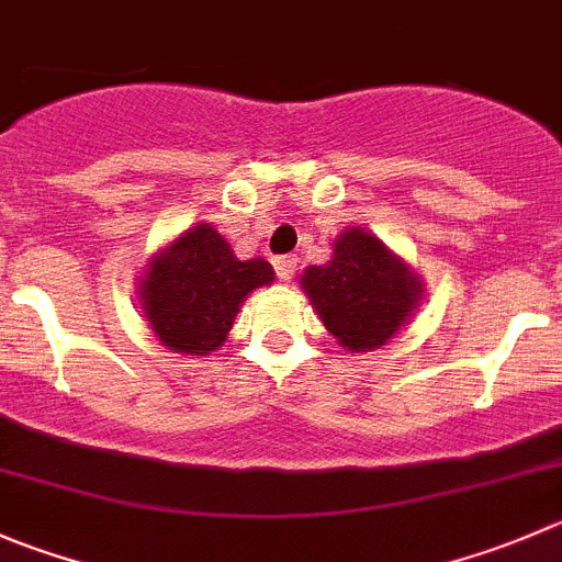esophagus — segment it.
Listing matches in <instances>:
<instances>
[{
    "mask_svg": "<svg viewBox=\"0 0 562 562\" xmlns=\"http://www.w3.org/2000/svg\"><path fill=\"white\" fill-rule=\"evenodd\" d=\"M274 271L280 280H293V274H296V258L293 255H280V258H274Z\"/></svg>",
    "mask_w": 562,
    "mask_h": 562,
    "instance_id": "34e87169",
    "label": "esophagus"
}]
</instances>
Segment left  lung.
Segmentation results:
<instances>
[{
    "label": "left lung",
    "instance_id": "obj_1",
    "mask_svg": "<svg viewBox=\"0 0 562 562\" xmlns=\"http://www.w3.org/2000/svg\"><path fill=\"white\" fill-rule=\"evenodd\" d=\"M302 288L326 329L353 353L384 346L423 296L408 263L362 227L340 233L329 263L304 269Z\"/></svg>",
    "mask_w": 562,
    "mask_h": 562
}]
</instances>
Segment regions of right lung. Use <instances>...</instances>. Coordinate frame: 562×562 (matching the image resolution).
<instances>
[{"label":"right lung","instance_id":"add662e5","mask_svg":"<svg viewBox=\"0 0 562 562\" xmlns=\"http://www.w3.org/2000/svg\"><path fill=\"white\" fill-rule=\"evenodd\" d=\"M274 282L269 260H238L211 225H194L154 255L139 302L167 348L205 357L225 342L244 299Z\"/></svg>","mask_w":562,"mask_h":562}]
</instances>
